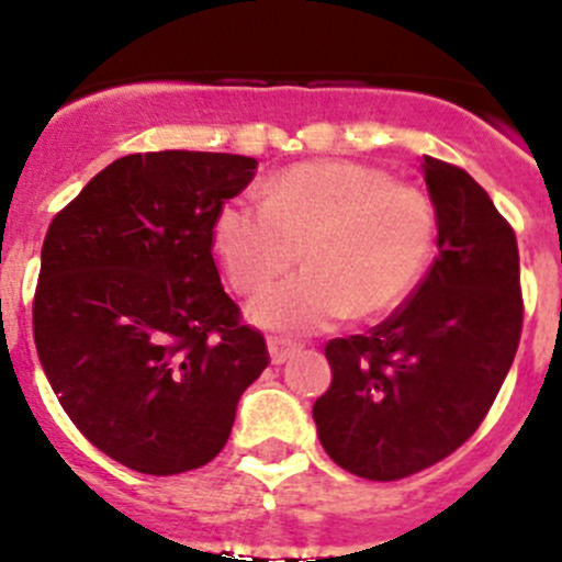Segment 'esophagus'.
Here are the masks:
<instances>
[{
	"label": "esophagus",
	"instance_id": "esophagus-1",
	"mask_svg": "<svg viewBox=\"0 0 562 562\" xmlns=\"http://www.w3.org/2000/svg\"><path fill=\"white\" fill-rule=\"evenodd\" d=\"M296 352H299V344H293V340L269 338V355H271V363H274V366L285 363V360L293 358Z\"/></svg>",
	"mask_w": 562,
	"mask_h": 562
}]
</instances>
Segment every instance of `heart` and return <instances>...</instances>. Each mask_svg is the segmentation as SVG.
I'll use <instances>...</instances> for the list:
<instances>
[{"label": "heart", "mask_w": 562, "mask_h": 562, "mask_svg": "<svg viewBox=\"0 0 562 562\" xmlns=\"http://www.w3.org/2000/svg\"><path fill=\"white\" fill-rule=\"evenodd\" d=\"M435 235L427 193L352 160L291 166L266 182L263 204L227 202L213 224V246L238 293L263 291L299 255L307 263L249 305L251 322L280 333L393 311L422 280Z\"/></svg>", "instance_id": "heart-1"}]
</instances>
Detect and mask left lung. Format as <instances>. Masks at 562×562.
<instances>
[{
	"label": "left lung",
	"instance_id": "8db88e82",
	"mask_svg": "<svg viewBox=\"0 0 562 562\" xmlns=\"http://www.w3.org/2000/svg\"><path fill=\"white\" fill-rule=\"evenodd\" d=\"M422 169L438 257L393 316L329 340L333 382L313 405L324 452L374 482L411 476L463 447L521 338L516 233L469 171L427 155Z\"/></svg>",
	"mask_w": 562,
	"mask_h": 562
}]
</instances>
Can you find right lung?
Instances as JSON below:
<instances>
[{"instance_id":"right-lung-1","label":"right lung","mask_w":562,"mask_h":562,"mask_svg":"<svg viewBox=\"0 0 562 562\" xmlns=\"http://www.w3.org/2000/svg\"><path fill=\"white\" fill-rule=\"evenodd\" d=\"M255 169L224 151L119 157L46 229L33 302L44 374L93 447L140 474L216 458L269 366L213 260L218 210Z\"/></svg>"}]
</instances>
